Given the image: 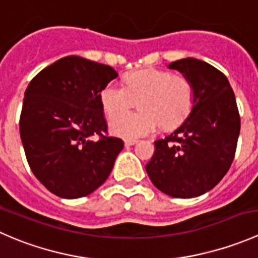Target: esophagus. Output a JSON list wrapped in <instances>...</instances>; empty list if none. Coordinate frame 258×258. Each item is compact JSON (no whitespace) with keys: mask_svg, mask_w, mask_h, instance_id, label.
<instances>
[{"mask_svg":"<svg viewBox=\"0 0 258 258\" xmlns=\"http://www.w3.org/2000/svg\"><path fill=\"white\" fill-rule=\"evenodd\" d=\"M137 142H139V140H136V139H127V140H124V146H134V145H136Z\"/></svg>","mask_w":258,"mask_h":258,"instance_id":"esophagus-1","label":"esophagus"}]
</instances>
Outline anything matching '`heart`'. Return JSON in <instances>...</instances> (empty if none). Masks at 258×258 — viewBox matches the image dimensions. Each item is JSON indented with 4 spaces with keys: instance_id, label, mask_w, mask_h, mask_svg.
<instances>
[{
    "instance_id": "obj_1",
    "label": "heart",
    "mask_w": 258,
    "mask_h": 258,
    "mask_svg": "<svg viewBox=\"0 0 258 258\" xmlns=\"http://www.w3.org/2000/svg\"><path fill=\"white\" fill-rule=\"evenodd\" d=\"M100 100L106 113L115 116L110 121L112 134L137 139L155 134L161 124L163 130L181 124L194 107L195 90L187 77L165 70L145 69L127 75L124 86L107 83L101 90ZM136 100L140 110L123 114Z\"/></svg>"
}]
</instances>
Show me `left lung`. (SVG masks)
Masks as SVG:
<instances>
[{
	"mask_svg": "<svg viewBox=\"0 0 258 258\" xmlns=\"http://www.w3.org/2000/svg\"><path fill=\"white\" fill-rule=\"evenodd\" d=\"M191 81L195 103L177 130L155 141L146 172L160 191L192 199L212 189L227 173L240 135V114L227 77L201 59L171 62Z\"/></svg>",
	"mask_w": 258,
	"mask_h": 258,
	"instance_id": "left-lung-1",
	"label": "left lung"
}]
</instances>
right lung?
Listing matches in <instances>:
<instances>
[{
  "label": "right lung",
  "mask_w": 258,
  "mask_h": 258,
  "mask_svg": "<svg viewBox=\"0 0 258 258\" xmlns=\"http://www.w3.org/2000/svg\"><path fill=\"white\" fill-rule=\"evenodd\" d=\"M117 76L107 64L67 56L26 88L21 141L33 175L56 196H87L110 176L123 141L103 135L100 92Z\"/></svg>",
  "instance_id": "obj_1"
}]
</instances>
